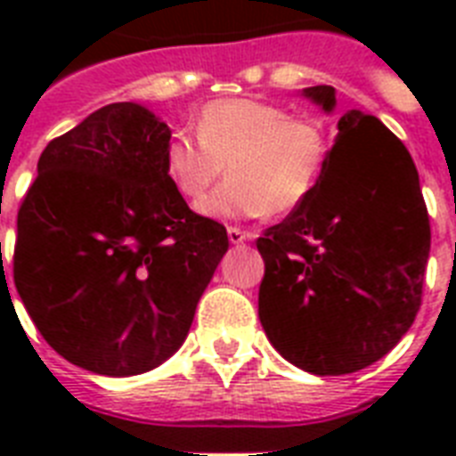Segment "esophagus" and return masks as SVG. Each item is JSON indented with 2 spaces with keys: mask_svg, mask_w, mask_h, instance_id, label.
I'll return each mask as SVG.
<instances>
[{
  "mask_svg": "<svg viewBox=\"0 0 456 456\" xmlns=\"http://www.w3.org/2000/svg\"><path fill=\"white\" fill-rule=\"evenodd\" d=\"M227 236L232 243H243V241H250V239H253V234H250V232H243V229H239V227H229Z\"/></svg>",
  "mask_w": 456,
  "mask_h": 456,
  "instance_id": "34e87169",
  "label": "esophagus"
}]
</instances>
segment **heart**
I'll list each match as a JSON object with an SVG mask.
<instances>
[{"instance_id": "1", "label": "heart", "mask_w": 456, "mask_h": 456, "mask_svg": "<svg viewBox=\"0 0 456 456\" xmlns=\"http://www.w3.org/2000/svg\"><path fill=\"white\" fill-rule=\"evenodd\" d=\"M329 139L310 118H291L260 99H217L196 116V134L172 132L165 144V175L186 199H199L224 172L232 177L196 210L215 220H246L291 213L317 189Z\"/></svg>"}]
</instances>
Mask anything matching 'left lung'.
<instances>
[{
	"label": "left lung",
	"mask_w": 456,
	"mask_h": 456,
	"mask_svg": "<svg viewBox=\"0 0 456 456\" xmlns=\"http://www.w3.org/2000/svg\"><path fill=\"white\" fill-rule=\"evenodd\" d=\"M303 96L324 113L336 109L329 85ZM257 250V314L284 360L319 376L381 360L414 324L431 250L410 151L379 118L347 110L314 193Z\"/></svg>",
	"instance_id": "1"
}]
</instances>
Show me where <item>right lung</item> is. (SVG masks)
Listing matches in <instances>:
<instances>
[{
	"label": "right lung",
	"instance_id": "1",
	"mask_svg": "<svg viewBox=\"0 0 456 456\" xmlns=\"http://www.w3.org/2000/svg\"><path fill=\"white\" fill-rule=\"evenodd\" d=\"M170 134L142 103H109L46 144L18 210V296L46 343L94 374L177 353L229 248L165 175Z\"/></svg>",
	"mask_w": 456,
	"mask_h": 456
}]
</instances>
